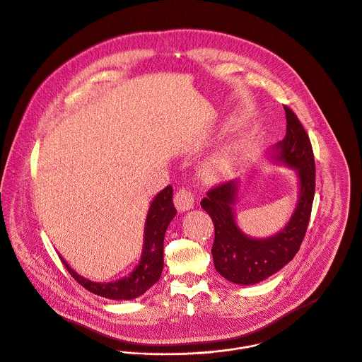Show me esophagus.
Here are the masks:
<instances>
[{"instance_id":"34e87169","label":"esophagus","mask_w":362,"mask_h":362,"mask_svg":"<svg viewBox=\"0 0 362 362\" xmlns=\"http://www.w3.org/2000/svg\"><path fill=\"white\" fill-rule=\"evenodd\" d=\"M173 202H175V207L179 211H187L194 206V196L189 189L183 187L179 192H176Z\"/></svg>"}]
</instances>
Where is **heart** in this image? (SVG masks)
<instances>
[{
    "label": "heart",
    "instance_id": "1",
    "mask_svg": "<svg viewBox=\"0 0 362 362\" xmlns=\"http://www.w3.org/2000/svg\"><path fill=\"white\" fill-rule=\"evenodd\" d=\"M242 156V148L239 144L223 146L214 156H211L202 168V175L206 180L214 182L229 176Z\"/></svg>",
    "mask_w": 362,
    "mask_h": 362
}]
</instances>
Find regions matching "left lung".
I'll return each mask as SVG.
<instances>
[{"mask_svg": "<svg viewBox=\"0 0 362 362\" xmlns=\"http://www.w3.org/2000/svg\"><path fill=\"white\" fill-rule=\"evenodd\" d=\"M287 134L273 146L272 158L296 170L298 203L287 225L276 235L255 239L245 235L236 221L233 206L239 182L230 180L209 190L202 207L211 217L216 239L211 249L214 267L230 283L252 286L266 280L289 263L305 238L315 196V158L310 140L296 115L284 105Z\"/></svg>", "mask_w": 362, "mask_h": 362, "instance_id": "obj_1", "label": "left lung"}]
</instances>
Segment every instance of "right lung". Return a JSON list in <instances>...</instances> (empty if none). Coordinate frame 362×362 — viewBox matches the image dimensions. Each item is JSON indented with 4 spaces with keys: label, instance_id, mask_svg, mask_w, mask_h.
<instances>
[{
    "label": "right lung",
    "instance_id": "right-lung-1",
    "mask_svg": "<svg viewBox=\"0 0 362 362\" xmlns=\"http://www.w3.org/2000/svg\"><path fill=\"white\" fill-rule=\"evenodd\" d=\"M172 197L173 189L172 186H166L152 200L145 219L143 255L140 263L129 276L110 283H95L75 273L69 263L60 256L74 280H76V283L89 292L107 299L130 300L141 296L159 280L163 269V238L168 225L176 216Z\"/></svg>",
    "mask_w": 362,
    "mask_h": 362
}]
</instances>
